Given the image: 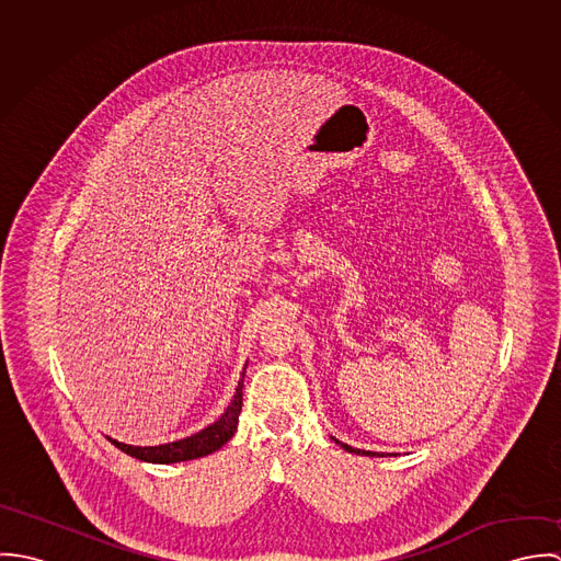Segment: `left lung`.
<instances>
[{
  "label": "left lung",
  "instance_id": "obj_1",
  "mask_svg": "<svg viewBox=\"0 0 561 561\" xmlns=\"http://www.w3.org/2000/svg\"><path fill=\"white\" fill-rule=\"evenodd\" d=\"M339 443V440H336ZM345 451H350V454H358V456H378L376 451H363V449H354V447H350V445H345V443H339Z\"/></svg>",
  "mask_w": 561,
  "mask_h": 561
}]
</instances>
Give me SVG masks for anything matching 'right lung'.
<instances>
[{"instance_id": "obj_1", "label": "right lung", "mask_w": 561, "mask_h": 561, "mask_svg": "<svg viewBox=\"0 0 561 561\" xmlns=\"http://www.w3.org/2000/svg\"><path fill=\"white\" fill-rule=\"evenodd\" d=\"M243 376L241 374L240 385L236 391V398L231 401V405L227 408V412L209 427L201 430L194 436H187L183 440L176 443H168V445H158V447H131L125 443H118L114 438H110V443L114 447H118L121 451L129 454L131 458L145 460V462H156V465H172V462H183V460H196L203 456H209L214 451H218L225 443L231 440V436L238 430V421H240L241 400H243Z\"/></svg>"}]
</instances>
